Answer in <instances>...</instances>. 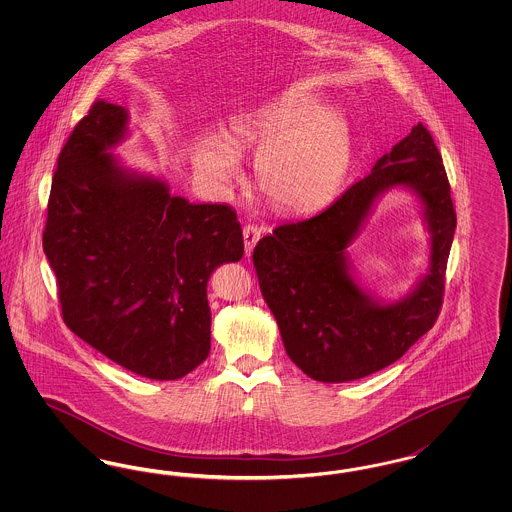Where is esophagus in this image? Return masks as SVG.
<instances>
[{"label":"esophagus","instance_id":"obj_1","mask_svg":"<svg viewBox=\"0 0 512 512\" xmlns=\"http://www.w3.org/2000/svg\"><path fill=\"white\" fill-rule=\"evenodd\" d=\"M261 240V228L255 224H245L244 226V244L245 255L249 257L253 253V247Z\"/></svg>","mask_w":512,"mask_h":512}]
</instances>
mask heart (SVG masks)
<instances>
[{
  "instance_id": "1",
  "label": "heart",
  "mask_w": 512,
  "mask_h": 512,
  "mask_svg": "<svg viewBox=\"0 0 512 512\" xmlns=\"http://www.w3.org/2000/svg\"><path fill=\"white\" fill-rule=\"evenodd\" d=\"M240 151L259 157L265 194L290 213H309L340 194L353 163L347 121L309 96H292L230 121V144L205 136L192 147L201 180L232 188L242 180Z\"/></svg>"
}]
</instances>
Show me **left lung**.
Instances as JSON below:
<instances>
[{
    "mask_svg": "<svg viewBox=\"0 0 512 512\" xmlns=\"http://www.w3.org/2000/svg\"><path fill=\"white\" fill-rule=\"evenodd\" d=\"M393 187L409 189L421 201L431 259L411 293L382 302L358 284L346 247L373 203ZM455 226L441 155L418 122L328 209L311 219L284 222L259 240L253 265L293 363L317 382L338 384L365 378L403 357L438 318Z\"/></svg>",
    "mask_w": 512,
    "mask_h": 512,
    "instance_id": "obj_1",
    "label": "left lung"
}]
</instances>
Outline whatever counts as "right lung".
Segmentation results:
<instances>
[{"instance_id": "right-lung-1", "label": "right lung", "mask_w": 512, "mask_h": 512, "mask_svg": "<svg viewBox=\"0 0 512 512\" xmlns=\"http://www.w3.org/2000/svg\"><path fill=\"white\" fill-rule=\"evenodd\" d=\"M128 111L96 101L74 126L53 174L44 253L65 324L113 363L178 380L211 349L207 282L244 255L236 211L171 195L161 178L111 153Z\"/></svg>"}]
</instances>
